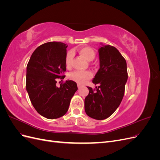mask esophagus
<instances>
[{"instance_id":"esophagus-1","label":"esophagus","mask_w":160,"mask_h":160,"mask_svg":"<svg viewBox=\"0 0 160 160\" xmlns=\"http://www.w3.org/2000/svg\"><path fill=\"white\" fill-rule=\"evenodd\" d=\"M81 86H82V85H80V84H77V87H78V88H79V89L80 88H81Z\"/></svg>"}]
</instances>
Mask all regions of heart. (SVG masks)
Segmentation results:
<instances>
[{
	"label": "heart",
	"instance_id": "b5f03b06",
	"mask_svg": "<svg viewBox=\"0 0 160 160\" xmlns=\"http://www.w3.org/2000/svg\"><path fill=\"white\" fill-rule=\"evenodd\" d=\"M79 52L85 59L89 61H93L95 57V52L92 48L89 47H82L79 50ZM73 59V52L69 51L65 57V65L67 67L71 66L72 61ZM92 77L91 72L89 71H75L69 75V78L77 83L83 84Z\"/></svg>",
	"mask_w": 160,
	"mask_h": 160
}]
</instances>
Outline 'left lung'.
Here are the masks:
<instances>
[{"instance_id": "8db88e82", "label": "left lung", "mask_w": 160, "mask_h": 160, "mask_svg": "<svg viewBox=\"0 0 160 160\" xmlns=\"http://www.w3.org/2000/svg\"><path fill=\"white\" fill-rule=\"evenodd\" d=\"M99 69L85 99V111L89 117L98 120L107 119L118 109L124 95L128 75L124 57L115 47L102 45L99 50Z\"/></svg>"}]
</instances>
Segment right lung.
Segmentation results:
<instances>
[{
	"label": "right lung",
	"mask_w": 160,
	"mask_h": 160,
	"mask_svg": "<svg viewBox=\"0 0 160 160\" xmlns=\"http://www.w3.org/2000/svg\"><path fill=\"white\" fill-rule=\"evenodd\" d=\"M67 45L49 42L38 47L27 66L26 89L37 112L47 119H57L68 111L70 101L77 90V83L67 80L60 87L57 79H62L66 71Z\"/></svg>",
	"instance_id": "obj_1"
}]
</instances>
